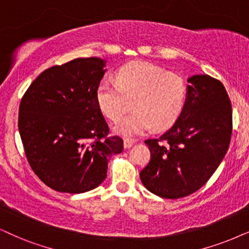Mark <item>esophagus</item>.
I'll use <instances>...</instances> for the list:
<instances>
[{"instance_id":"esophagus-1","label":"esophagus","mask_w":249,"mask_h":249,"mask_svg":"<svg viewBox=\"0 0 249 249\" xmlns=\"http://www.w3.org/2000/svg\"><path fill=\"white\" fill-rule=\"evenodd\" d=\"M134 144V140L133 139H128V138H125L124 139V148L125 149H128Z\"/></svg>"}]
</instances>
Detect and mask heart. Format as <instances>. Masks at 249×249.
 I'll use <instances>...</instances> for the list:
<instances>
[{
    "label": "heart",
    "instance_id": "obj_1",
    "mask_svg": "<svg viewBox=\"0 0 249 249\" xmlns=\"http://www.w3.org/2000/svg\"><path fill=\"white\" fill-rule=\"evenodd\" d=\"M187 100L184 77L168 72L147 62L124 65L116 81L103 78L96 89V101L101 111L117 121L132 102L134 111L115 124L116 133L133 138L169 127L177 121Z\"/></svg>",
    "mask_w": 249,
    "mask_h": 249
}]
</instances>
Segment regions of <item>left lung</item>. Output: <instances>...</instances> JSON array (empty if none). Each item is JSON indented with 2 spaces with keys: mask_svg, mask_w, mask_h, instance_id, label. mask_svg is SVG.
Segmentation results:
<instances>
[{
  "mask_svg": "<svg viewBox=\"0 0 249 249\" xmlns=\"http://www.w3.org/2000/svg\"><path fill=\"white\" fill-rule=\"evenodd\" d=\"M187 100L177 121L147 139L150 161L141 170L144 187L164 199L187 196L209 180L228 152L232 107L225 87L208 74L188 78Z\"/></svg>",
  "mask_w": 249,
  "mask_h": 249,
  "instance_id": "8db88e82",
  "label": "left lung"
}]
</instances>
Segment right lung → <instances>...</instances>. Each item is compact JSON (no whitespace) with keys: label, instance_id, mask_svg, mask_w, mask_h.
<instances>
[{"label":"right lung","instance_id":"1","mask_svg":"<svg viewBox=\"0 0 249 249\" xmlns=\"http://www.w3.org/2000/svg\"><path fill=\"white\" fill-rule=\"evenodd\" d=\"M105 61L75 58L41 73L21 97L18 128L25 155L41 181L62 193H84L107 177L123 152L96 101Z\"/></svg>","mask_w":249,"mask_h":249}]
</instances>
